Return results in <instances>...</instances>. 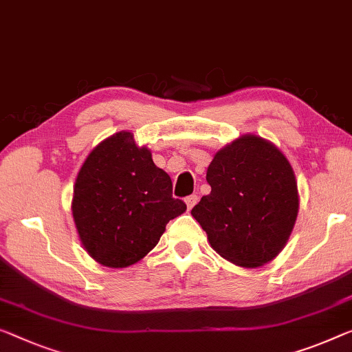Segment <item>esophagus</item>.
I'll use <instances>...</instances> for the list:
<instances>
[{"instance_id":"esophagus-1","label":"esophagus","mask_w":352,"mask_h":352,"mask_svg":"<svg viewBox=\"0 0 352 352\" xmlns=\"http://www.w3.org/2000/svg\"><path fill=\"white\" fill-rule=\"evenodd\" d=\"M185 204H186L188 210H191L194 206H196V204H197V196H196V194H191V196H188L185 199Z\"/></svg>"}]
</instances>
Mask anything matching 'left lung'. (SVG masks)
<instances>
[{
  "mask_svg": "<svg viewBox=\"0 0 352 352\" xmlns=\"http://www.w3.org/2000/svg\"><path fill=\"white\" fill-rule=\"evenodd\" d=\"M212 191L191 210L221 258L245 269L274 261L298 213L297 182L275 144L245 134L214 153L207 169Z\"/></svg>",
  "mask_w": 352,
  "mask_h": 352,
  "instance_id": "8db88e82",
  "label": "left lung"
}]
</instances>
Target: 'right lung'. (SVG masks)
<instances>
[{"label": "right lung", "instance_id": "add662e5", "mask_svg": "<svg viewBox=\"0 0 352 352\" xmlns=\"http://www.w3.org/2000/svg\"><path fill=\"white\" fill-rule=\"evenodd\" d=\"M71 208L87 253L101 265L123 269L145 258L186 206L172 197L170 177L155 166L151 151L120 131L83 161Z\"/></svg>", "mask_w": 352, "mask_h": 352}]
</instances>
